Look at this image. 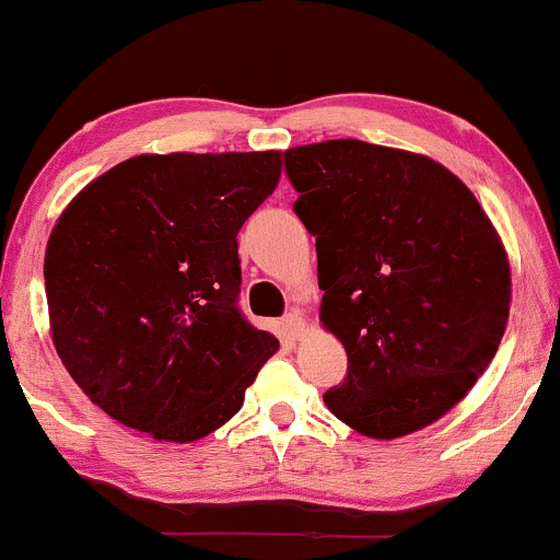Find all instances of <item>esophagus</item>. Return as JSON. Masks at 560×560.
<instances>
[{
    "instance_id": "obj_1",
    "label": "esophagus",
    "mask_w": 560,
    "mask_h": 560,
    "mask_svg": "<svg viewBox=\"0 0 560 560\" xmlns=\"http://www.w3.org/2000/svg\"><path fill=\"white\" fill-rule=\"evenodd\" d=\"M281 327H284V331H287V335H290V337H300L305 329H308V324H305L303 313L290 311L284 318H281Z\"/></svg>"
}]
</instances>
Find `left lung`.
<instances>
[{"label":"left lung","mask_w":560,"mask_h":560,"mask_svg":"<svg viewBox=\"0 0 560 560\" xmlns=\"http://www.w3.org/2000/svg\"><path fill=\"white\" fill-rule=\"evenodd\" d=\"M284 159L316 236L322 322L348 353L324 404L370 439L441 420L505 335L510 262L487 212L422 153L324 140Z\"/></svg>","instance_id":"1"}]
</instances>
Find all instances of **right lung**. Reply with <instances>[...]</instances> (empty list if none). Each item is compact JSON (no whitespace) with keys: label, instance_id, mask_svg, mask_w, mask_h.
Here are the masks:
<instances>
[{"label":"right lung","instance_id":"1","mask_svg":"<svg viewBox=\"0 0 560 560\" xmlns=\"http://www.w3.org/2000/svg\"><path fill=\"white\" fill-rule=\"evenodd\" d=\"M279 151L143 153L84 186L50 233L45 287L73 383L156 441L210 435L279 350L238 311V231Z\"/></svg>","mask_w":560,"mask_h":560}]
</instances>
